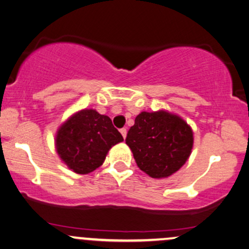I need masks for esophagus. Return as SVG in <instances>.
I'll return each mask as SVG.
<instances>
[{
	"instance_id": "obj_1",
	"label": "esophagus",
	"mask_w": 249,
	"mask_h": 249,
	"mask_svg": "<svg viewBox=\"0 0 249 249\" xmlns=\"http://www.w3.org/2000/svg\"><path fill=\"white\" fill-rule=\"evenodd\" d=\"M119 132H121V134L123 135V138H126V133H127V131H126V128H121V130H119Z\"/></svg>"
}]
</instances>
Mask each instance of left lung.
Returning a JSON list of instances; mask_svg holds the SVG:
<instances>
[{
	"mask_svg": "<svg viewBox=\"0 0 249 249\" xmlns=\"http://www.w3.org/2000/svg\"><path fill=\"white\" fill-rule=\"evenodd\" d=\"M126 144L138 167L154 178L178 172L190 157L194 132L180 116L164 109L142 111L128 131Z\"/></svg>",
	"mask_w": 249,
	"mask_h": 249,
	"instance_id": "1",
	"label": "left lung"
}]
</instances>
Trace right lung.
Returning <instances> with one entry per match:
<instances>
[{"label": "right lung", "instance_id": "1", "mask_svg": "<svg viewBox=\"0 0 249 249\" xmlns=\"http://www.w3.org/2000/svg\"><path fill=\"white\" fill-rule=\"evenodd\" d=\"M124 141L111 119L95 109H82L59 126L55 150L69 170L89 174L104 164L111 147Z\"/></svg>", "mask_w": 249, "mask_h": 249}]
</instances>
